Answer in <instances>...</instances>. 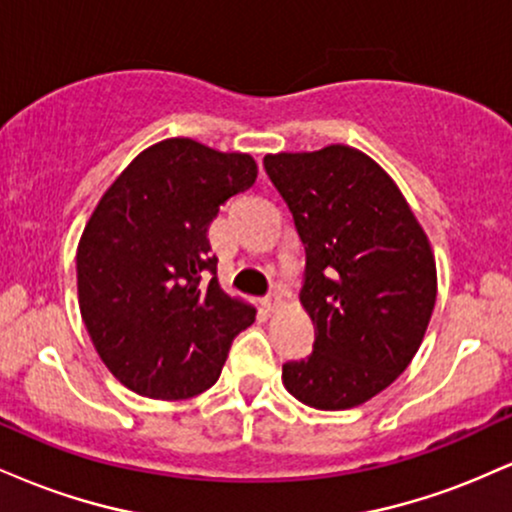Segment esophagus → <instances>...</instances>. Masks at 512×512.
I'll return each mask as SVG.
<instances>
[{
  "label": "esophagus",
  "instance_id": "obj_1",
  "mask_svg": "<svg viewBox=\"0 0 512 512\" xmlns=\"http://www.w3.org/2000/svg\"><path fill=\"white\" fill-rule=\"evenodd\" d=\"M262 305H264V310H276L281 305V296L279 293H269V296L262 298Z\"/></svg>",
  "mask_w": 512,
  "mask_h": 512
}]
</instances>
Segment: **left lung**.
I'll use <instances>...</instances> for the list:
<instances>
[{"label": "left lung", "mask_w": 512, "mask_h": 512, "mask_svg": "<svg viewBox=\"0 0 512 512\" xmlns=\"http://www.w3.org/2000/svg\"><path fill=\"white\" fill-rule=\"evenodd\" d=\"M305 245L301 303L313 354L284 363L298 402L351 409L397 380L419 351L436 305V260L390 175L344 144L264 156Z\"/></svg>", "instance_id": "1"}]
</instances>
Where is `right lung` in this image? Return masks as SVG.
<instances>
[{"mask_svg": "<svg viewBox=\"0 0 512 512\" xmlns=\"http://www.w3.org/2000/svg\"><path fill=\"white\" fill-rule=\"evenodd\" d=\"M257 163L192 139L142 151L108 187L76 250L79 308L110 373L137 395L187 399L219 380L255 308L223 293L209 223Z\"/></svg>", "mask_w": 512, "mask_h": 512, "instance_id": "right-lung-1", "label": "right lung"}]
</instances>
